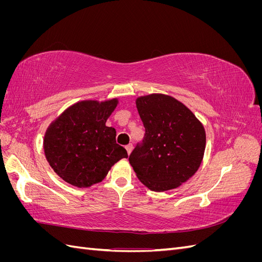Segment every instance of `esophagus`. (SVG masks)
I'll list each match as a JSON object with an SVG mask.
<instances>
[{
  "mask_svg": "<svg viewBox=\"0 0 262 262\" xmlns=\"http://www.w3.org/2000/svg\"><path fill=\"white\" fill-rule=\"evenodd\" d=\"M132 147H133V145H132V144H128V145H125V149H126V153H128L129 155H130V153L132 152Z\"/></svg>",
  "mask_w": 262,
  "mask_h": 262,
  "instance_id": "obj_1",
  "label": "esophagus"
}]
</instances>
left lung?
<instances>
[{
	"label": "left lung",
	"instance_id": "obj_1",
	"mask_svg": "<svg viewBox=\"0 0 262 262\" xmlns=\"http://www.w3.org/2000/svg\"><path fill=\"white\" fill-rule=\"evenodd\" d=\"M136 104L145 134L129 162L148 189H175L200 167L205 149L203 125L191 110L168 95L141 96Z\"/></svg>",
	"mask_w": 262,
	"mask_h": 262
}]
</instances>
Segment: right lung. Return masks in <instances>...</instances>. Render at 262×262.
<instances>
[{
	"instance_id": "add662e5",
	"label": "right lung",
	"mask_w": 262,
	"mask_h": 262,
	"mask_svg": "<svg viewBox=\"0 0 262 262\" xmlns=\"http://www.w3.org/2000/svg\"><path fill=\"white\" fill-rule=\"evenodd\" d=\"M117 104V98L78 101L47 129L46 158L68 184L91 187L104 179L118 161L128 157L125 148L116 143V130L106 125Z\"/></svg>"
}]
</instances>
